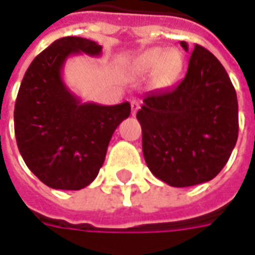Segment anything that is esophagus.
Here are the masks:
<instances>
[{
    "mask_svg": "<svg viewBox=\"0 0 255 255\" xmlns=\"http://www.w3.org/2000/svg\"><path fill=\"white\" fill-rule=\"evenodd\" d=\"M139 107H141V105H139L138 100H131V113H132V116L136 114V112L139 110Z\"/></svg>",
    "mask_w": 255,
    "mask_h": 255,
    "instance_id": "34e87169",
    "label": "esophagus"
}]
</instances>
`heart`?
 Returning a JSON list of instances; mask_svg holds the SVG:
<instances>
[{
    "instance_id": "b5f03b06",
    "label": "heart",
    "mask_w": 255,
    "mask_h": 255,
    "mask_svg": "<svg viewBox=\"0 0 255 255\" xmlns=\"http://www.w3.org/2000/svg\"><path fill=\"white\" fill-rule=\"evenodd\" d=\"M184 58L176 48L152 47L142 51L132 61V71L138 75L152 72L153 82L157 86L171 85L183 69Z\"/></svg>"
}]
</instances>
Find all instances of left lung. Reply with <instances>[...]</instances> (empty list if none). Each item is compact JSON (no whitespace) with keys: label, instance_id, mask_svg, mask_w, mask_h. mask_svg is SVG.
<instances>
[{"label":"left lung","instance_id":"8db88e82","mask_svg":"<svg viewBox=\"0 0 255 255\" xmlns=\"http://www.w3.org/2000/svg\"><path fill=\"white\" fill-rule=\"evenodd\" d=\"M136 119L149 170L171 187L197 186L219 174L236 145V91L219 60L195 44L186 78L171 91L146 93Z\"/></svg>","mask_w":255,"mask_h":255}]
</instances>
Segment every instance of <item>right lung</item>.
I'll list each match as a JSON object with an SVG mask.
<instances>
[{"label":"right lung","instance_id":"1","mask_svg":"<svg viewBox=\"0 0 255 255\" xmlns=\"http://www.w3.org/2000/svg\"><path fill=\"white\" fill-rule=\"evenodd\" d=\"M102 54L84 37H61L37 55L19 88L13 121L26 166L46 186L81 190L96 178L116 128L131 113L128 102L116 106L82 103L69 92L61 71L67 58Z\"/></svg>","mask_w":255,"mask_h":255}]
</instances>
